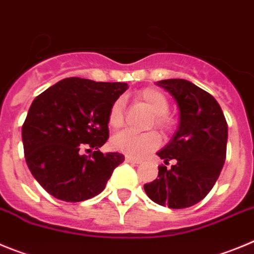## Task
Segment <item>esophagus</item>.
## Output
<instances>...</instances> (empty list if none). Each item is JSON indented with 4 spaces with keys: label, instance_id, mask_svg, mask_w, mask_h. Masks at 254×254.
<instances>
[{
    "label": "esophagus",
    "instance_id": "1",
    "mask_svg": "<svg viewBox=\"0 0 254 254\" xmlns=\"http://www.w3.org/2000/svg\"><path fill=\"white\" fill-rule=\"evenodd\" d=\"M125 161L129 162V163H134V164H140L141 163V159L132 158V157H129V155H127V157H125Z\"/></svg>",
    "mask_w": 254,
    "mask_h": 254
}]
</instances>
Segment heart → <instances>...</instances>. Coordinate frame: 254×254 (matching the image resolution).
Masks as SVG:
<instances>
[{
	"label": "heart",
	"instance_id": "1",
	"mask_svg": "<svg viewBox=\"0 0 254 254\" xmlns=\"http://www.w3.org/2000/svg\"><path fill=\"white\" fill-rule=\"evenodd\" d=\"M136 99L143 102L150 110L153 115V124L162 131H167L171 127V120L166 115L170 104L163 92L157 88L148 87L141 90L136 95ZM124 106L125 102L123 99H118L111 105L109 115H107V123L113 129H119L124 124ZM159 136L155 132H144V134H136V132L125 131L119 132L111 139V145L115 150L129 157H141L147 153L152 152L155 148H158Z\"/></svg>",
	"mask_w": 254,
	"mask_h": 254
}]
</instances>
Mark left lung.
Masks as SVG:
<instances>
[{"label":"left lung","mask_w":254,"mask_h":254,"mask_svg":"<svg viewBox=\"0 0 254 254\" xmlns=\"http://www.w3.org/2000/svg\"><path fill=\"white\" fill-rule=\"evenodd\" d=\"M177 102L180 122L170 143L157 154L171 168L158 167V178L144 185L148 197L171 209L200 202L215 185L225 162L228 124L210 93L186 79L157 82Z\"/></svg>","instance_id":"obj_1"}]
</instances>
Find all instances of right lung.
<instances>
[{"instance_id":"obj_1","label":"right lung","mask_w":254,"mask_h":254,"mask_svg":"<svg viewBox=\"0 0 254 254\" xmlns=\"http://www.w3.org/2000/svg\"><path fill=\"white\" fill-rule=\"evenodd\" d=\"M127 90L122 82L70 77L35 97L22 125V144L31 175L48 193L78 202L104 191L124 155L99 148L109 139L111 105ZM84 147L95 150L87 157Z\"/></svg>"}]
</instances>
